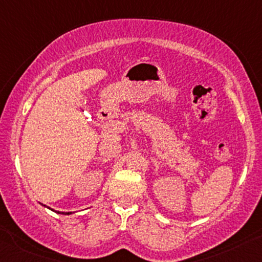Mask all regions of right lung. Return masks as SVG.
I'll use <instances>...</instances> for the list:
<instances>
[{"label":"right lung","instance_id":"1","mask_svg":"<svg viewBox=\"0 0 262 262\" xmlns=\"http://www.w3.org/2000/svg\"><path fill=\"white\" fill-rule=\"evenodd\" d=\"M41 205H43V204H41ZM43 206H46V205H43ZM46 208H48V206H46ZM48 209H51V208H48ZM51 210H53V209H51ZM54 211V210H53ZM57 214H63V215H71V214H73V212H64V211H56Z\"/></svg>","mask_w":262,"mask_h":262}]
</instances>
